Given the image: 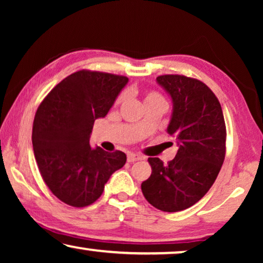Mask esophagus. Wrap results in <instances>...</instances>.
<instances>
[{
	"label": "esophagus",
	"mask_w": 263,
	"mask_h": 263,
	"mask_svg": "<svg viewBox=\"0 0 263 263\" xmlns=\"http://www.w3.org/2000/svg\"><path fill=\"white\" fill-rule=\"evenodd\" d=\"M143 158L141 156H139V154H134V153H129L128 157H127V160L128 163H134V161H139V160H142Z\"/></svg>",
	"instance_id": "1"
}]
</instances>
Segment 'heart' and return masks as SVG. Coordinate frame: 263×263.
Instances as JSON below:
<instances>
[{
    "label": "heart",
    "mask_w": 263,
    "mask_h": 263,
    "mask_svg": "<svg viewBox=\"0 0 263 263\" xmlns=\"http://www.w3.org/2000/svg\"><path fill=\"white\" fill-rule=\"evenodd\" d=\"M124 98H125V96L124 95H121L120 97H118L117 98V104H120V103H122L124 100ZM152 100H164L163 99V97H161L159 93H157V92H148L146 95V97H145V103H147V102H152Z\"/></svg>",
    "instance_id": "heart-1"
}]
</instances>
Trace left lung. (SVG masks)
I'll return each instance as SVG.
<instances>
[{"label":"left lung","instance_id":"8db88e82","mask_svg":"<svg viewBox=\"0 0 263 263\" xmlns=\"http://www.w3.org/2000/svg\"><path fill=\"white\" fill-rule=\"evenodd\" d=\"M157 81L174 104L167 133L178 151L166 165L148 158L152 174L141 190L153 207L179 212L202 199L217 179L226 152L224 115L212 89L197 79L166 74Z\"/></svg>","mask_w":263,"mask_h":263}]
</instances>
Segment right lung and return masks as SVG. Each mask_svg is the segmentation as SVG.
Wrapping results in <instances>:
<instances>
[{
  "label": "right lung",
  "mask_w": 263,
  "mask_h": 263,
  "mask_svg": "<svg viewBox=\"0 0 263 263\" xmlns=\"http://www.w3.org/2000/svg\"><path fill=\"white\" fill-rule=\"evenodd\" d=\"M127 82L123 75L82 69L57 84L38 106L34 158L43 181L62 202L79 208L96 202L127 161L121 151L89 146L95 121L106 116Z\"/></svg>",
  "instance_id": "add662e5"
}]
</instances>
